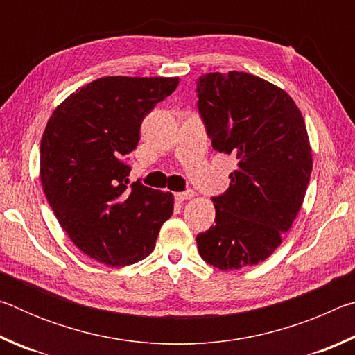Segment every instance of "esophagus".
Returning <instances> with one entry per match:
<instances>
[{"instance_id":"1","label":"esophagus","mask_w":355,"mask_h":355,"mask_svg":"<svg viewBox=\"0 0 355 355\" xmlns=\"http://www.w3.org/2000/svg\"><path fill=\"white\" fill-rule=\"evenodd\" d=\"M191 197H194V192L192 191H184V192H175V199L178 202H183V200H188Z\"/></svg>"}]
</instances>
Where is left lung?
I'll list each match as a JSON object with an SVG mask.
<instances>
[{
    "instance_id": "8db88e82",
    "label": "left lung",
    "mask_w": 355,
    "mask_h": 355,
    "mask_svg": "<svg viewBox=\"0 0 355 355\" xmlns=\"http://www.w3.org/2000/svg\"><path fill=\"white\" fill-rule=\"evenodd\" d=\"M197 98L213 148L238 161L213 197L216 224L196 238L199 254L222 271L254 266L302 207L313 164L304 117L284 89L244 71L202 75Z\"/></svg>"
}]
</instances>
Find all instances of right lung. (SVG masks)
Wrapping results in <instances>:
<instances>
[{
	"instance_id": "obj_1",
	"label": "right lung",
	"mask_w": 355,
	"mask_h": 355,
	"mask_svg": "<svg viewBox=\"0 0 355 355\" xmlns=\"http://www.w3.org/2000/svg\"><path fill=\"white\" fill-rule=\"evenodd\" d=\"M178 78L105 76L78 89L48 120L40 182L78 249L107 266H128L155 249L173 196L130 184L125 163L144 117L175 91Z\"/></svg>"
}]
</instances>
